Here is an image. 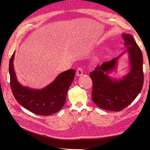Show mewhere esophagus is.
<instances>
[{
    "instance_id": "obj_1",
    "label": "esophagus",
    "mask_w": 150,
    "mask_h": 150,
    "mask_svg": "<svg viewBox=\"0 0 150 150\" xmlns=\"http://www.w3.org/2000/svg\"><path fill=\"white\" fill-rule=\"evenodd\" d=\"M83 74V69L81 67H78L76 70V75L77 76H81Z\"/></svg>"
}]
</instances>
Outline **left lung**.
<instances>
[{"mask_svg":"<svg viewBox=\"0 0 150 150\" xmlns=\"http://www.w3.org/2000/svg\"><path fill=\"white\" fill-rule=\"evenodd\" d=\"M126 50L117 58L105 62L91 72L93 83L92 101L100 108L120 111L130 105L140 92L144 84L143 56L139 47L129 34L123 33ZM125 52L129 53L130 72L121 80L108 75L115 68L117 60Z\"/></svg>","mask_w":150,"mask_h":150,"instance_id":"1","label":"left lung"}]
</instances>
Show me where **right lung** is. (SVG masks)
<instances>
[{"label": "right lung", "instance_id": "1", "mask_svg": "<svg viewBox=\"0 0 150 150\" xmlns=\"http://www.w3.org/2000/svg\"><path fill=\"white\" fill-rule=\"evenodd\" d=\"M15 52L9 63L10 86L14 98L23 108L37 115H49L58 112L64 106L67 93L75 75L74 69L59 74L42 89L22 86L17 80L13 66Z\"/></svg>", "mask_w": 150, "mask_h": 150}]
</instances>
